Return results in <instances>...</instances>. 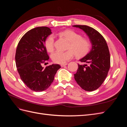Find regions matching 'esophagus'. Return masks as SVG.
<instances>
[{"mask_svg":"<svg viewBox=\"0 0 127 127\" xmlns=\"http://www.w3.org/2000/svg\"><path fill=\"white\" fill-rule=\"evenodd\" d=\"M67 64H67V63L64 64H61L60 66H61V67H64V66H66V65H67Z\"/></svg>","mask_w":127,"mask_h":127,"instance_id":"1","label":"esophagus"}]
</instances>
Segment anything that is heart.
I'll list each match as a JSON object with an SVG mask.
<instances>
[{
	"label": "heart",
	"mask_w": 127,
	"mask_h": 127,
	"mask_svg": "<svg viewBox=\"0 0 127 127\" xmlns=\"http://www.w3.org/2000/svg\"><path fill=\"white\" fill-rule=\"evenodd\" d=\"M59 35L64 37L69 41L68 50L66 51H57L51 55L53 62L59 64H65L74 57V53L77 57H82L89 52L91 43L89 39L82 37L78 33L73 30H65L59 33ZM55 36L52 34L49 35L46 39L44 45L47 50L51 52L54 50Z\"/></svg>",
	"instance_id": "obj_1"
}]
</instances>
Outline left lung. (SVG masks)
I'll list each match as a JSON object with an SVG mask.
<instances>
[{
	"label": "left lung",
	"mask_w": 127,
	"mask_h": 127,
	"mask_svg": "<svg viewBox=\"0 0 127 127\" xmlns=\"http://www.w3.org/2000/svg\"><path fill=\"white\" fill-rule=\"evenodd\" d=\"M72 26L82 30L92 44L90 52L79 60L85 64H78L75 79L85 91L96 90L104 81L110 67V55L106 42L100 33L91 27L78 25Z\"/></svg>",
	"instance_id": "obj_1"
}]
</instances>
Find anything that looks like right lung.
<instances>
[{
  "label": "right lung",
  "instance_id": "obj_1",
  "mask_svg": "<svg viewBox=\"0 0 127 127\" xmlns=\"http://www.w3.org/2000/svg\"><path fill=\"white\" fill-rule=\"evenodd\" d=\"M51 33L48 27H37L27 32L17 45L15 55L17 71L22 81L33 91L42 92L48 88L61 68L58 64L45 68L41 65L49 59L44 42Z\"/></svg>",
  "mask_w": 127,
  "mask_h": 127
}]
</instances>
